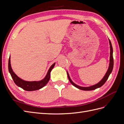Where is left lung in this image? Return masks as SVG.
<instances>
[{
  "instance_id": "left-lung-1",
  "label": "left lung",
  "mask_w": 124,
  "mask_h": 124,
  "mask_svg": "<svg viewBox=\"0 0 124 124\" xmlns=\"http://www.w3.org/2000/svg\"><path fill=\"white\" fill-rule=\"evenodd\" d=\"M109 43H110V57L109 66H108V68L106 74H105V76H104V77L99 82V83H98L95 85H93L91 86H89V87H82V86H78V85L75 84L74 83H73L72 81L71 80V78L69 77V75L68 72H67L69 81L70 82V83L72 84L74 86H75V87L78 88V89L83 90V91H92V90H94V89H96L97 88L101 87V86H102L105 83H106V82L108 80V77H109L110 74L112 72V70H113V65H114L113 57V48H112V44H111V41H110V40H109Z\"/></svg>"
}]
</instances>
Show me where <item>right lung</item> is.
<instances>
[{
  "label": "right lung",
  "instance_id": "right-lung-1",
  "mask_svg": "<svg viewBox=\"0 0 124 124\" xmlns=\"http://www.w3.org/2000/svg\"><path fill=\"white\" fill-rule=\"evenodd\" d=\"M55 65V62L52 65L50 68L48 69L47 73L45 78L42 80L39 81H26L21 79L18 77H17L16 74L15 73L11 68V63H10V57L9 59L8 62V69L9 71L11 74V77L12 78L13 80L16 84L24 90L27 91H33L38 90L43 87L44 86L48 83L50 79L51 74L50 73L52 70L53 69Z\"/></svg>",
  "mask_w": 124,
  "mask_h": 124
}]
</instances>
